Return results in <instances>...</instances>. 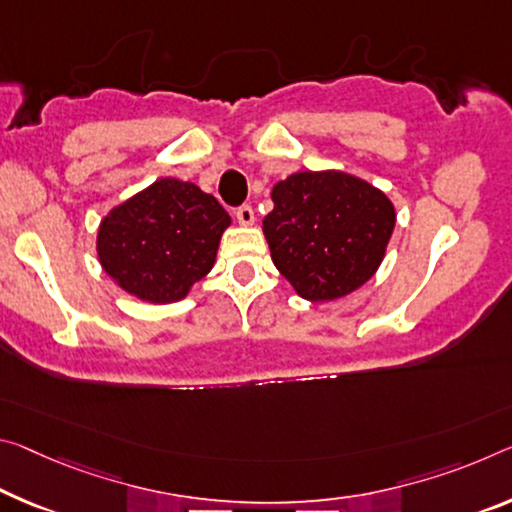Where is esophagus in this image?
I'll use <instances>...</instances> for the list:
<instances>
[{
	"mask_svg": "<svg viewBox=\"0 0 512 512\" xmlns=\"http://www.w3.org/2000/svg\"><path fill=\"white\" fill-rule=\"evenodd\" d=\"M237 221H239L241 225H253V223H255L253 207H250V205H241V207L237 209Z\"/></svg>",
	"mask_w": 512,
	"mask_h": 512,
	"instance_id": "34e87169",
	"label": "esophagus"
}]
</instances>
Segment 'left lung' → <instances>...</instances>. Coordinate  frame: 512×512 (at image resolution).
<instances>
[{
  "label": "left lung",
  "mask_w": 512,
  "mask_h": 512,
  "mask_svg": "<svg viewBox=\"0 0 512 512\" xmlns=\"http://www.w3.org/2000/svg\"><path fill=\"white\" fill-rule=\"evenodd\" d=\"M271 198L264 237L298 296L342 298L378 271L396 212L376 186L342 170H305L275 184Z\"/></svg>",
  "instance_id": "8db88e82"
}]
</instances>
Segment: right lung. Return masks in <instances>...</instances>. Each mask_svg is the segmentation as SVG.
<instances>
[{"label":"right lung","instance_id":"right-lung-1","mask_svg":"<svg viewBox=\"0 0 512 512\" xmlns=\"http://www.w3.org/2000/svg\"><path fill=\"white\" fill-rule=\"evenodd\" d=\"M230 216L196 184L161 177L97 230V257L118 287L148 303L182 300L212 271Z\"/></svg>","mask_w":512,"mask_h":512}]
</instances>
